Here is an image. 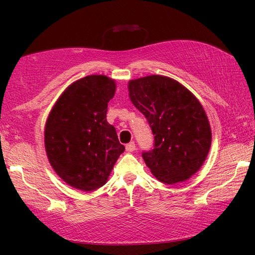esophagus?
I'll return each instance as SVG.
<instances>
[{
  "instance_id": "34e87169",
  "label": "esophagus",
  "mask_w": 255,
  "mask_h": 255,
  "mask_svg": "<svg viewBox=\"0 0 255 255\" xmlns=\"http://www.w3.org/2000/svg\"><path fill=\"white\" fill-rule=\"evenodd\" d=\"M136 149V145L133 141H130V143L126 145V150L127 152H133V150Z\"/></svg>"
}]
</instances>
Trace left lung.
Segmentation results:
<instances>
[{
    "label": "left lung",
    "instance_id": "1",
    "mask_svg": "<svg viewBox=\"0 0 255 255\" xmlns=\"http://www.w3.org/2000/svg\"><path fill=\"white\" fill-rule=\"evenodd\" d=\"M128 91L154 135V148L143 152L146 165L163 183L188 180L204 164L211 145L201 103L178 81L162 75L129 81Z\"/></svg>",
    "mask_w": 255,
    "mask_h": 255
}]
</instances>
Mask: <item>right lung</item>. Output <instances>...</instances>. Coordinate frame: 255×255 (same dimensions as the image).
Here are the masks:
<instances>
[{"instance_id": "right-lung-1", "label": "right lung", "mask_w": 255, "mask_h": 255, "mask_svg": "<svg viewBox=\"0 0 255 255\" xmlns=\"http://www.w3.org/2000/svg\"><path fill=\"white\" fill-rule=\"evenodd\" d=\"M116 82L89 75L72 83L51 109L45 126L49 163L68 185L92 191L106 184L125 146L107 122Z\"/></svg>"}]
</instances>
